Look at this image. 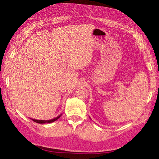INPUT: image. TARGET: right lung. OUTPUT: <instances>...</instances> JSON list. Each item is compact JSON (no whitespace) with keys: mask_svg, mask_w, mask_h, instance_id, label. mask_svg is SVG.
Here are the masks:
<instances>
[{"mask_svg":"<svg viewBox=\"0 0 159 159\" xmlns=\"http://www.w3.org/2000/svg\"><path fill=\"white\" fill-rule=\"evenodd\" d=\"M61 116V114H60V116H58L57 117H56L55 118H53V119H50V120H36V119H33V118H31L32 120H34V122L38 123H52L54 121H55V120H57L59 118H60Z\"/></svg>","mask_w":159,"mask_h":159,"instance_id":"add662e5","label":"right lung"}]
</instances>
